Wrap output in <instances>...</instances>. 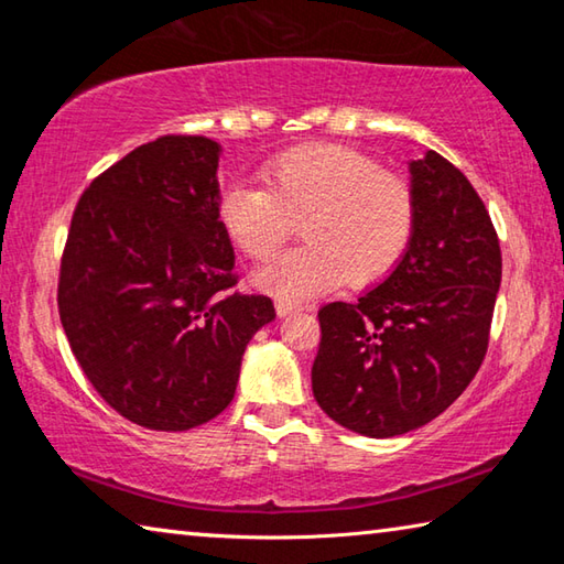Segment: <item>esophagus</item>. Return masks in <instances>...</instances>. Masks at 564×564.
I'll return each mask as SVG.
<instances>
[{
  "mask_svg": "<svg viewBox=\"0 0 564 564\" xmlns=\"http://www.w3.org/2000/svg\"><path fill=\"white\" fill-rule=\"evenodd\" d=\"M303 308L299 303H289V301H275V313H279L281 318L285 316H295V313H301Z\"/></svg>",
  "mask_w": 564,
  "mask_h": 564,
  "instance_id": "esophagus-1",
  "label": "esophagus"
}]
</instances>
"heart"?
Here are the masks:
<instances>
[{
	"mask_svg": "<svg viewBox=\"0 0 564 564\" xmlns=\"http://www.w3.org/2000/svg\"><path fill=\"white\" fill-rule=\"evenodd\" d=\"M263 188L231 184L218 198V224L248 259L265 261L303 221V248L253 275L261 291L301 303L350 281L370 285L395 269L415 228L408 181L338 144L285 151L263 166Z\"/></svg>",
	"mask_w": 564,
	"mask_h": 564,
	"instance_id": "b5f03b06",
	"label": "heart"
}]
</instances>
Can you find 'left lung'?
Returning a JSON list of instances; mask_svg holds the SVG:
<instances>
[{
  "mask_svg": "<svg viewBox=\"0 0 564 564\" xmlns=\"http://www.w3.org/2000/svg\"><path fill=\"white\" fill-rule=\"evenodd\" d=\"M408 169L415 228L403 259L356 303L318 311L313 395L368 437L415 431L460 398L488 350L502 279L498 234L463 171L435 151Z\"/></svg>",
  "mask_w": 564,
  "mask_h": 564,
  "instance_id": "1",
  "label": "left lung"
}]
</instances>
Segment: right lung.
I'll return each mask as SVG.
<instances>
[{"instance_id": "obj_1", "label": "right lung", "mask_w": 564, "mask_h": 564, "mask_svg": "<svg viewBox=\"0 0 564 564\" xmlns=\"http://www.w3.org/2000/svg\"><path fill=\"white\" fill-rule=\"evenodd\" d=\"M218 156L206 137L133 149L84 191L66 236L56 301L74 358L149 431H188L226 410L248 340L275 318L269 295L231 291Z\"/></svg>"}]
</instances>
